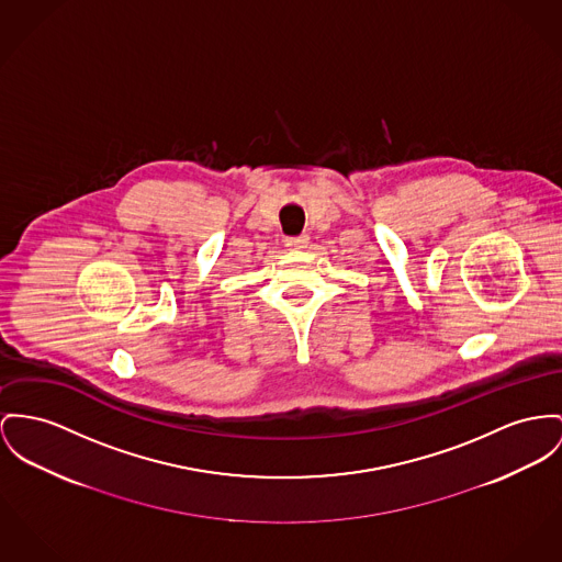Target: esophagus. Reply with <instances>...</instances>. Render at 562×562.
<instances>
[{
    "label": "esophagus",
    "mask_w": 562,
    "mask_h": 562,
    "mask_svg": "<svg viewBox=\"0 0 562 562\" xmlns=\"http://www.w3.org/2000/svg\"><path fill=\"white\" fill-rule=\"evenodd\" d=\"M308 245V236L302 234V236H288L285 238V247L290 249H304Z\"/></svg>",
    "instance_id": "1"
}]
</instances>
